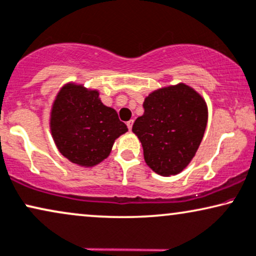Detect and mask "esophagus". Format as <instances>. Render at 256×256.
<instances>
[{"instance_id":"1","label":"esophagus","mask_w":256,"mask_h":256,"mask_svg":"<svg viewBox=\"0 0 256 256\" xmlns=\"http://www.w3.org/2000/svg\"><path fill=\"white\" fill-rule=\"evenodd\" d=\"M126 125H128V130H132V125H134V120H132V119H131V120H128V122H126Z\"/></svg>"}]
</instances>
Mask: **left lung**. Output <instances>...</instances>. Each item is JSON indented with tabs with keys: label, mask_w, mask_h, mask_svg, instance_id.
I'll use <instances>...</instances> for the list:
<instances>
[{
	"label": "left lung",
	"mask_w": 256,
	"mask_h": 256,
	"mask_svg": "<svg viewBox=\"0 0 256 256\" xmlns=\"http://www.w3.org/2000/svg\"><path fill=\"white\" fill-rule=\"evenodd\" d=\"M144 114L132 131L143 145L144 160L162 176L177 174L195 156L204 134L208 108L204 99L184 84L152 92Z\"/></svg>",
	"instance_id": "obj_1"
}]
</instances>
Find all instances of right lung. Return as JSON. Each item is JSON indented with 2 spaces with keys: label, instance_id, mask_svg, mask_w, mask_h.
Returning a JSON list of instances; mask_svg holds the SVG:
<instances>
[{
  "label": "right lung",
  "instance_id": "1",
  "mask_svg": "<svg viewBox=\"0 0 256 256\" xmlns=\"http://www.w3.org/2000/svg\"><path fill=\"white\" fill-rule=\"evenodd\" d=\"M50 131L67 160L93 166L108 156L113 143L128 131L117 112L100 102L98 90L67 84L54 100Z\"/></svg>",
  "mask_w": 256,
  "mask_h": 256
}]
</instances>
